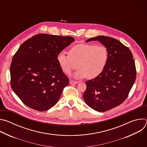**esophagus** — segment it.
Segmentation results:
<instances>
[{
    "mask_svg": "<svg viewBox=\"0 0 147 147\" xmlns=\"http://www.w3.org/2000/svg\"><path fill=\"white\" fill-rule=\"evenodd\" d=\"M78 81H73V80H70V84H78Z\"/></svg>",
    "mask_w": 147,
    "mask_h": 147,
    "instance_id": "34e87169",
    "label": "esophagus"
}]
</instances>
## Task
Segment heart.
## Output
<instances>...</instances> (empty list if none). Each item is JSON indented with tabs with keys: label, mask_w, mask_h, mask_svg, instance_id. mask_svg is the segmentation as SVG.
I'll return each instance as SVG.
<instances>
[{
	"label": "heart",
	"mask_w": 147,
	"mask_h": 147,
	"mask_svg": "<svg viewBox=\"0 0 147 147\" xmlns=\"http://www.w3.org/2000/svg\"><path fill=\"white\" fill-rule=\"evenodd\" d=\"M108 60L105 47L91 44L77 45L70 50V54L61 52L57 56L59 64L66 74H70L78 66L79 69L73 75L76 78L97 77L104 70Z\"/></svg>",
	"instance_id": "obj_1"
}]
</instances>
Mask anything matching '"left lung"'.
<instances>
[{
  "label": "left lung",
  "mask_w": 147,
  "mask_h": 147,
  "mask_svg": "<svg viewBox=\"0 0 147 147\" xmlns=\"http://www.w3.org/2000/svg\"><path fill=\"white\" fill-rule=\"evenodd\" d=\"M98 40L108 51L107 64L95 78L86 82L83 98L91 108L105 112L127 98L136 78L135 62L130 50L115 38L98 36L86 40Z\"/></svg>",
  "instance_id": "obj_1"
}]
</instances>
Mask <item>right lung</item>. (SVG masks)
I'll return each instance as SVG.
<instances>
[{
	"label": "right lung",
	"mask_w": 147,
	"mask_h": 147,
	"mask_svg": "<svg viewBox=\"0 0 147 147\" xmlns=\"http://www.w3.org/2000/svg\"><path fill=\"white\" fill-rule=\"evenodd\" d=\"M74 40L71 36L39 34L19 47L10 68V84L26 105L42 112L56 104L69 82L57 56Z\"/></svg>",
	"instance_id": "add662e5"
}]
</instances>
